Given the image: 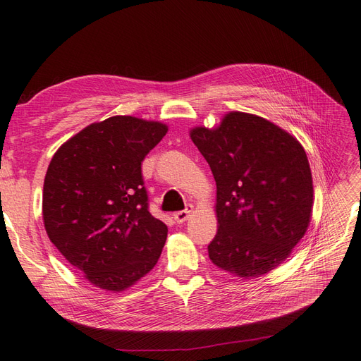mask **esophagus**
<instances>
[{
  "instance_id": "34e87169",
  "label": "esophagus",
  "mask_w": 361,
  "mask_h": 361,
  "mask_svg": "<svg viewBox=\"0 0 361 361\" xmlns=\"http://www.w3.org/2000/svg\"><path fill=\"white\" fill-rule=\"evenodd\" d=\"M191 214H192V206H191V204H188V206H186L183 210H179V212L173 214V218H175V221H176V222L182 224V222H185L186 219L190 218V215H191Z\"/></svg>"
}]
</instances>
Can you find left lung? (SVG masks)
I'll use <instances>...</instances> for the list:
<instances>
[{
  "label": "left lung",
  "instance_id": "left-lung-1",
  "mask_svg": "<svg viewBox=\"0 0 361 361\" xmlns=\"http://www.w3.org/2000/svg\"><path fill=\"white\" fill-rule=\"evenodd\" d=\"M191 140L216 182L218 233L212 263L242 278L279 266L305 235L314 186L303 146L270 121L230 111L218 128H192Z\"/></svg>",
  "mask_w": 361,
  "mask_h": 361
}]
</instances>
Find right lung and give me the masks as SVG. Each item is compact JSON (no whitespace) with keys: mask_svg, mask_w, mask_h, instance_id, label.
<instances>
[{"mask_svg":"<svg viewBox=\"0 0 361 361\" xmlns=\"http://www.w3.org/2000/svg\"><path fill=\"white\" fill-rule=\"evenodd\" d=\"M167 130L161 122L111 116L73 135L47 167L46 233L95 287L123 291L163 251L167 226L149 212L142 161Z\"/></svg>","mask_w":361,"mask_h":361,"instance_id":"1","label":"right lung"}]
</instances>
